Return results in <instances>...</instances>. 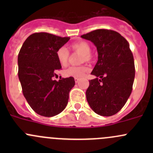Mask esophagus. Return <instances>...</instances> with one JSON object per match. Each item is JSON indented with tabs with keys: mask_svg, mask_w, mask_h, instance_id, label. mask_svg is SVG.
<instances>
[{
	"mask_svg": "<svg viewBox=\"0 0 153 153\" xmlns=\"http://www.w3.org/2000/svg\"><path fill=\"white\" fill-rule=\"evenodd\" d=\"M75 83H78L79 82V78H75Z\"/></svg>",
	"mask_w": 153,
	"mask_h": 153,
	"instance_id": "34e87169",
	"label": "esophagus"
}]
</instances>
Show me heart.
<instances>
[{"label": "heart", "mask_w": 153, "mask_h": 153, "mask_svg": "<svg viewBox=\"0 0 153 153\" xmlns=\"http://www.w3.org/2000/svg\"><path fill=\"white\" fill-rule=\"evenodd\" d=\"M70 49L74 52L81 53L80 57V63L89 62L92 59L91 56V48L90 44L84 41H78L73 43L69 46ZM69 52L66 47H62L57 51V58L58 61L62 66L67 65L69 61ZM88 67L85 65L78 66V67H70L64 71V75L67 77H72L75 78H81L84 76V73L88 71Z\"/></svg>", "instance_id": "b5f03b06"}]
</instances>
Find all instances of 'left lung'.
Segmentation results:
<instances>
[{
	"mask_svg": "<svg viewBox=\"0 0 153 153\" xmlns=\"http://www.w3.org/2000/svg\"><path fill=\"white\" fill-rule=\"evenodd\" d=\"M98 51V61L91 74L86 100L95 113L111 116L119 112L132 92L135 64L128 41L118 32L96 29L81 35Z\"/></svg>",
	"mask_w": 153,
	"mask_h": 153,
	"instance_id": "1",
	"label": "left lung"
}]
</instances>
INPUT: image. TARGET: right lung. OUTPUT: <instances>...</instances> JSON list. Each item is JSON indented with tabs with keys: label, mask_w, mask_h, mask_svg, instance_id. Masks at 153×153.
Listing matches in <instances>:
<instances>
[{
	"label": "right lung",
	"mask_w": 153,
	"mask_h": 153,
	"mask_svg": "<svg viewBox=\"0 0 153 153\" xmlns=\"http://www.w3.org/2000/svg\"><path fill=\"white\" fill-rule=\"evenodd\" d=\"M69 39L37 32L27 38L18 54V78L23 94L31 108L42 116L61 113L67 105L69 91L75 86L72 77L53 80L61 69L57 51Z\"/></svg>",
	"instance_id": "add662e5"
}]
</instances>
